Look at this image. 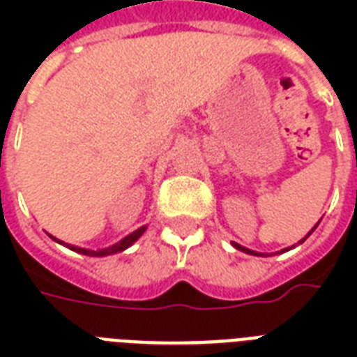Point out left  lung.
I'll return each mask as SVG.
<instances>
[{"label":"left lung","mask_w":357,"mask_h":357,"mask_svg":"<svg viewBox=\"0 0 357 357\" xmlns=\"http://www.w3.org/2000/svg\"><path fill=\"white\" fill-rule=\"evenodd\" d=\"M317 226H319V222H317V224H315V226H313V229H311L310 234L305 235V237H304V238H302V241H298V244H302V243H304L305 238L310 237V235H311V234H313V231H315V228H317ZM234 246H235V248H237V250H241V252H244V254H250V255H261V257H263V255H265V254H259V252H254V250H250V248H244V246H241V244H237V243H234ZM294 246H296V244H294ZM294 246H289V248H283V250H282V252H280V254H283V252H287V250L294 248ZM266 255H268V254H266Z\"/></svg>","instance_id":"left-lung-1"}]
</instances>
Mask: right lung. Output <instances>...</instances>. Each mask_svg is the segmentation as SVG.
I'll use <instances>...</instances> for the list:
<instances>
[{"mask_svg": "<svg viewBox=\"0 0 357 357\" xmlns=\"http://www.w3.org/2000/svg\"><path fill=\"white\" fill-rule=\"evenodd\" d=\"M146 231V226H142V228L135 229L133 234H129L128 237H123L122 241H119L116 244H113V246H109V248H100V250H89V248H81V246H74V244H68V243H63V241H59L57 237H53V235H50V237L55 241V243L63 244V246H66V248L74 250V252H77V254H83V255H91V257H105V255H113V254H119V252H123L126 248H129L131 244L137 241V238L140 237V235L144 234Z\"/></svg>", "mask_w": 357, "mask_h": 357, "instance_id": "1", "label": "right lung"}]
</instances>
